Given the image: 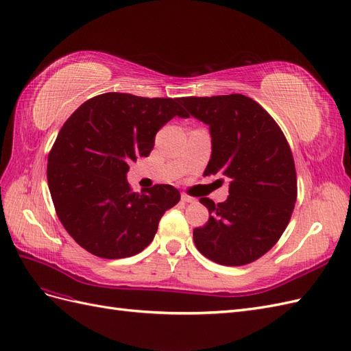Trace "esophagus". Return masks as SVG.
<instances>
[{"instance_id": "34e87169", "label": "esophagus", "mask_w": 351, "mask_h": 351, "mask_svg": "<svg viewBox=\"0 0 351 351\" xmlns=\"http://www.w3.org/2000/svg\"><path fill=\"white\" fill-rule=\"evenodd\" d=\"M181 198H182L184 203H189V204L197 203V198H194V197H191V195H188V194H182Z\"/></svg>"}]
</instances>
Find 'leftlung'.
<instances>
[{"label": "left lung", "mask_w": 351, "mask_h": 351, "mask_svg": "<svg viewBox=\"0 0 351 351\" xmlns=\"http://www.w3.org/2000/svg\"><path fill=\"white\" fill-rule=\"evenodd\" d=\"M181 104L210 129L212 157L204 175L229 179L226 202L199 198L210 217L194 229L195 247L219 265L252 263L276 244L294 210L291 149L272 116L243 94L185 97Z\"/></svg>", "instance_id": "8db88e82"}]
</instances>
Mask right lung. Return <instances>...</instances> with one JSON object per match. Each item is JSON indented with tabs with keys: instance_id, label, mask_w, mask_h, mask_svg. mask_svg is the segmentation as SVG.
Segmentation results:
<instances>
[{
	"instance_id": "right-lung-1",
	"label": "right lung",
	"mask_w": 351,
	"mask_h": 351,
	"mask_svg": "<svg viewBox=\"0 0 351 351\" xmlns=\"http://www.w3.org/2000/svg\"><path fill=\"white\" fill-rule=\"evenodd\" d=\"M179 103L107 93L88 99L60 129L48 156V188L60 222L86 252L103 258L141 253L181 199L172 185L134 193L126 179L129 163L152 153L158 129L188 117Z\"/></svg>"
}]
</instances>
